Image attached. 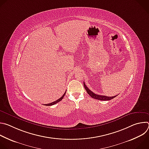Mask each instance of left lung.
Returning <instances> with one entry per match:
<instances>
[{
	"label": "left lung",
	"mask_w": 149,
	"mask_h": 149,
	"mask_svg": "<svg viewBox=\"0 0 149 149\" xmlns=\"http://www.w3.org/2000/svg\"><path fill=\"white\" fill-rule=\"evenodd\" d=\"M84 86L85 89L86 90L87 93L93 98L94 99H97L98 100H102V101H107V100H110L114 98H115L116 97H117V95L116 96H113V97H107V96H105V95H98L96 94L95 93H94L93 91H91L86 86L85 83L84 82Z\"/></svg>",
	"instance_id": "obj_1"
}]
</instances>
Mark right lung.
<instances>
[{"mask_svg":"<svg viewBox=\"0 0 149 149\" xmlns=\"http://www.w3.org/2000/svg\"><path fill=\"white\" fill-rule=\"evenodd\" d=\"M65 93H66V92H65V93L63 94V95L60 98H59L58 100H56V101H54V102H51V103H49V104H45V105H47V106H51V105H54V104H56L57 102H59L60 101H61L62 100V98H63V97L65 96Z\"/></svg>","mask_w":149,"mask_h":149,"instance_id":"1","label":"right lung"}]
</instances>
